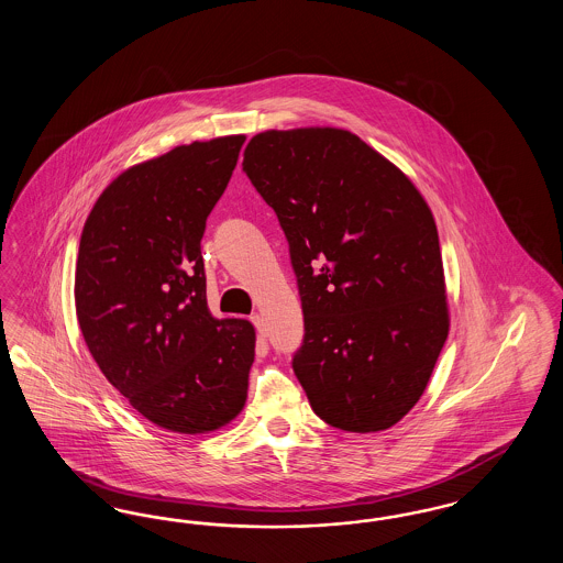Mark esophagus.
<instances>
[{
	"label": "esophagus",
	"instance_id": "esophagus-1",
	"mask_svg": "<svg viewBox=\"0 0 563 563\" xmlns=\"http://www.w3.org/2000/svg\"><path fill=\"white\" fill-rule=\"evenodd\" d=\"M251 322L255 324V329H257V333H260V338H266L268 335V329H266V322H264V319L260 317V314H253L251 317Z\"/></svg>",
	"mask_w": 563,
	"mask_h": 563
}]
</instances>
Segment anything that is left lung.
Masks as SVG:
<instances>
[{
    "label": "left lung",
    "instance_id": "left-lung-1",
    "mask_svg": "<svg viewBox=\"0 0 563 563\" xmlns=\"http://www.w3.org/2000/svg\"><path fill=\"white\" fill-rule=\"evenodd\" d=\"M242 170L289 242L303 312L295 375L314 413L390 429L420 401L450 329L437 225L401 170L356 134H255Z\"/></svg>",
    "mask_w": 563,
    "mask_h": 563
}]
</instances>
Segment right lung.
I'll use <instances>...</instances> for the list:
<instances>
[{
  "label": "right lung",
  "instance_id": "add662e5",
  "mask_svg": "<svg viewBox=\"0 0 563 563\" xmlns=\"http://www.w3.org/2000/svg\"><path fill=\"white\" fill-rule=\"evenodd\" d=\"M244 136L179 145L124 170L84 223L76 312L99 369L150 422L219 429L241 413L255 329L214 319L200 253Z\"/></svg>",
  "mask_w": 563,
  "mask_h": 563
}]
</instances>
